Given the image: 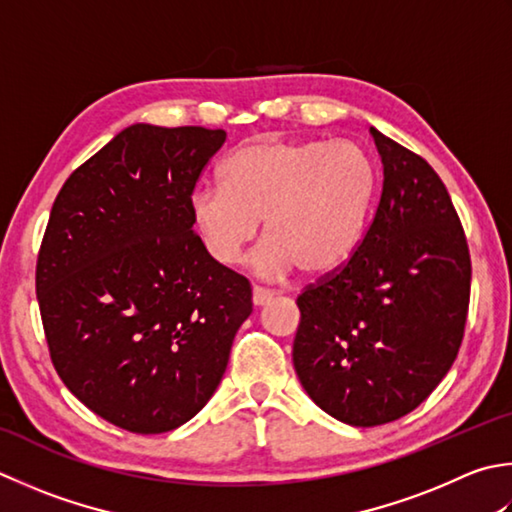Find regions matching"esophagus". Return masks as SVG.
<instances>
[{"mask_svg": "<svg viewBox=\"0 0 512 512\" xmlns=\"http://www.w3.org/2000/svg\"><path fill=\"white\" fill-rule=\"evenodd\" d=\"M270 302H273V293H270V290H264V288H259V286L253 288V304L257 308L259 306H268Z\"/></svg>", "mask_w": 512, "mask_h": 512, "instance_id": "obj_1", "label": "esophagus"}]
</instances>
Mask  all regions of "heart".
I'll return each instance as SVG.
<instances>
[{
  "label": "heart",
  "instance_id": "heart-1",
  "mask_svg": "<svg viewBox=\"0 0 512 512\" xmlns=\"http://www.w3.org/2000/svg\"><path fill=\"white\" fill-rule=\"evenodd\" d=\"M375 195V164L357 144L259 139L226 159L222 186L193 190L188 217L219 266L242 259L264 219L266 239L250 257L255 273L284 277L299 268L322 277L355 255Z\"/></svg>",
  "mask_w": 512,
  "mask_h": 512
}]
</instances>
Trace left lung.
Masks as SVG:
<instances>
[{
	"label": "left lung",
	"mask_w": 512,
	"mask_h": 512,
	"mask_svg": "<svg viewBox=\"0 0 512 512\" xmlns=\"http://www.w3.org/2000/svg\"><path fill=\"white\" fill-rule=\"evenodd\" d=\"M384 184L373 224L337 273L297 297L295 373L313 402L350 426L408 415L462 346L470 255L442 179L370 126Z\"/></svg>",
	"instance_id": "left-lung-1"
}]
</instances>
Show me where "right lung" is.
<instances>
[{
    "instance_id": "1",
    "label": "right lung",
    "mask_w": 512,
    "mask_h": 512,
    "mask_svg": "<svg viewBox=\"0 0 512 512\" xmlns=\"http://www.w3.org/2000/svg\"><path fill=\"white\" fill-rule=\"evenodd\" d=\"M224 130L133 124L79 166L50 210L37 302L57 375L130 433L193 419L253 313L248 279L210 259L188 199Z\"/></svg>"
}]
</instances>
